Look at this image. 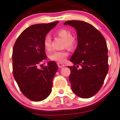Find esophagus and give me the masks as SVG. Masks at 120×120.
<instances>
[{"label": "esophagus", "mask_w": 120, "mask_h": 120, "mask_svg": "<svg viewBox=\"0 0 120 120\" xmlns=\"http://www.w3.org/2000/svg\"><path fill=\"white\" fill-rule=\"evenodd\" d=\"M58 65V67H59V68H63V67H64L65 65H64V64H62V63H59L57 64Z\"/></svg>", "instance_id": "34e87169"}]
</instances>
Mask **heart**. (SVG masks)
Returning <instances> with one entry per match:
<instances>
[{
	"label": "heart",
	"mask_w": 120,
	"mask_h": 120,
	"mask_svg": "<svg viewBox=\"0 0 120 120\" xmlns=\"http://www.w3.org/2000/svg\"><path fill=\"white\" fill-rule=\"evenodd\" d=\"M56 34L58 36L65 40L64 43V48H68L69 50H73L77 44L76 40L73 37L72 32L69 30L65 28H60L56 31ZM51 38L49 35H46L43 40V45L46 51H49L51 49ZM68 56L67 50L61 51H55L50 55L49 59L52 61L59 63H64Z\"/></svg>",
	"instance_id": "b5f03b06"
}]
</instances>
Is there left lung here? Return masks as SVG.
I'll return each mask as SVG.
<instances>
[{"label":"left lung","mask_w":120,"mask_h":120,"mask_svg":"<svg viewBox=\"0 0 120 120\" xmlns=\"http://www.w3.org/2000/svg\"><path fill=\"white\" fill-rule=\"evenodd\" d=\"M77 31L78 45L68 67L71 89L79 97L90 98L100 90L108 72V47L104 37L90 24L80 20H68ZM81 68L79 69V65Z\"/></svg>","instance_id":"obj_1"}]
</instances>
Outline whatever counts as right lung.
Instances as JSON below:
<instances>
[{"mask_svg": "<svg viewBox=\"0 0 120 120\" xmlns=\"http://www.w3.org/2000/svg\"><path fill=\"white\" fill-rule=\"evenodd\" d=\"M59 22L32 25L21 33L12 51V71L20 90L30 100L40 101L49 95L52 80L58 69L55 61L40 69L47 59L43 40Z\"/></svg>", "mask_w": 120, "mask_h": 120, "instance_id": "right-lung-1", "label": "right lung"}]
</instances>
